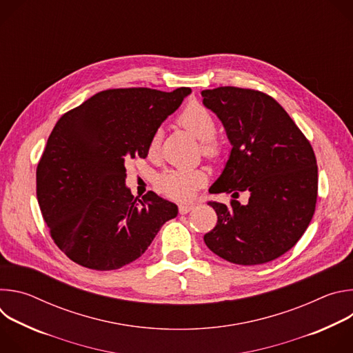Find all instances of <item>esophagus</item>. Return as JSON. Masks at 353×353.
Here are the masks:
<instances>
[{
  "mask_svg": "<svg viewBox=\"0 0 353 353\" xmlns=\"http://www.w3.org/2000/svg\"><path fill=\"white\" fill-rule=\"evenodd\" d=\"M194 210V205L192 204H180L179 205V212L181 214V215H185V214H188L190 211H192Z\"/></svg>",
  "mask_w": 353,
  "mask_h": 353,
  "instance_id": "1",
  "label": "esophagus"
}]
</instances>
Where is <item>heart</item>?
Returning <instances> with one entry per match:
<instances>
[{
  "mask_svg": "<svg viewBox=\"0 0 353 353\" xmlns=\"http://www.w3.org/2000/svg\"><path fill=\"white\" fill-rule=\"evenodd\" d=\"M179 123L201 141L203 152L215 158L221 152V143L214 138L216 134V121L211 112L199 103L188 105L180 114ZM161 146V131H157L149 141V154L154 155ZM161 190L170 198L185 201L194 196L195 191L205 183V174L198 169H170L159 177Z\"/></svg>",
  "mask_w": 353,
  "mask_h": 353,
  "instance_id": "heart-1",
  "label": "heart"
}]
</instances>
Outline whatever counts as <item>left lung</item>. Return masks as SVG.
Masks as SVG:
<instances>
[{
	"label": "left lung",
	"mask_w": 353,
	"mask_h": 353,
	"mask_svg": "<svg viewBox=\"0 0 353 353\" xmlns=\"http://www.w3.org/2000/svg\"><path fill=\"white\" fill-rule=\"evenodd\" d=\"M201 96L232 145L210 192L250 195L245 205L236 199L230 205L210 201L218 223L204 241L233 264L272 261L299 241L313 218L319 181L313 148L283 108L263 92L221 86Z\"/></svg>",
	"instance_id": "8db88e82"
}]
</instances>
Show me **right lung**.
Returning <instances> with one entry per match:
<instances>
[{
	"mask_svg": "<svg viewBox=\"0 0 353 353\" xmlns=\"http://www.w3.org/2000/svg\"><path fill=\"white\" fill-rule=\"evenodd\" d=\"M190 88L99 92L53 128L36 172V192L54 243L74 263L97 271L139 259L177 205L149 191L134 198L125 163L148 145Z\"/></svg>",
	"mask_w": 353,
	"mask_h": 353,
	"instance_id": "1",
	"label": "right lung"
}]
</instances>
